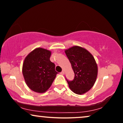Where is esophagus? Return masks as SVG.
<instances>
[{
	"instance_id": "obj_1",
	"label": "esophagus",
	"mask_w": 123,
	"mask_h": 123,
	"mask_svg": "<svg viewBox=\"0 0 123 123\" xmlns=\"http://www.w3.org/2000/svg\"><path fill=\"white\" fill-rule=\"evenodd\" d=\"M61 73L62 74H64V73H65V72H64V70H63V71H62V72H61V73Z\"/></svg>"
}]
</instances>
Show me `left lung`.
Returning a JSON list of instances; mask_svg holds the SVG:
<instances>
[{"instance_id":"obj_1","label":"left lung","mask_w":123,"mask_h":123,"mask_svg":"<svg viewBox=\"0 0 123 123\" xmlns=\"http://www.w3.org/2000/svg\"><path fill=\"white\" fill-rule=\"evenodd\" d=\"M74 73L73 80H67L74 93L82 95L88 92L95 84L98 68L95 58L86 49L74 46L65 51Z\"/></svg>"}]
</instances>
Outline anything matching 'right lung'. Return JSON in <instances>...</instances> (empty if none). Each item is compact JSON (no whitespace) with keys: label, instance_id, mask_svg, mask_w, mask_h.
Masks as SVG:
<instances>
[{"label":"right lung","instance_id":"1","mask_svg":"<svg viewBox=\"0 0 123 123\" xmlns=\"http://www.w3.org/2000/svg\"><path fill=\"white\" fill-rule=\"evenodd\" d=\"M51 51L38 48L25 59L22 73L27 86L33 91L43 93L50 88L58 73L50 60Z\"/></svg>","mask_w":123,"mask_h":123}]
</instances>
